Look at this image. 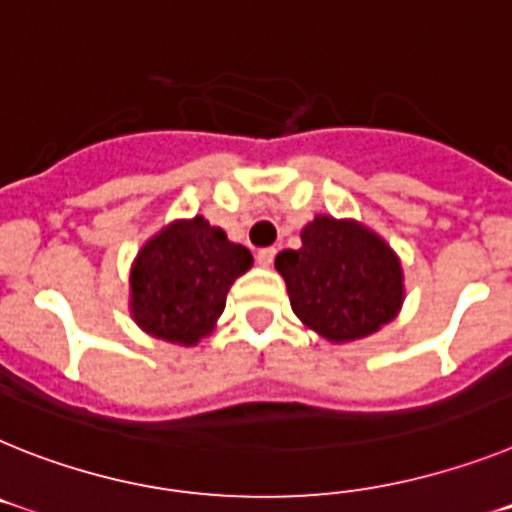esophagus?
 Returning <instances> with one entry per match:
<instances>
[{
    "label": "esophagus",
    "instance_id": "esophagus-1",
    "mask_svg": "<svg viewBox=\"0 0 512 512\" xmlns=\"http://www.w3.org/2000/svg\"><path fill=\"white\" fill-rule=\"evenodd\" d=\"M274 256H277V251H274V248H261V251L256 253V261H259V266L269 269V266L274 264Z\"/></svg>",
    "mask_w": 512,
    "mask_h": 512
}]
</instances>
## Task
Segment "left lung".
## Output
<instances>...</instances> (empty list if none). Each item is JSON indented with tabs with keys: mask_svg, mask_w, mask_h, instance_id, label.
<instances>
[{
	"mask_svg": "<svg viewBox=\"0 0 512 512\" xmlns=\"http://www.w3.org/2000/svg\"><path fill=\"white\" fill-rule=\"evenodd\" d=\"M298 251L274 259L305 329L331 344H347L381 331L404 305L399 253L368 225L316 214L300 230Z\"/></svg>",
	"mask_w": 512,
	"mask_h": 512,
	"instance_id": "obj_1",
	"label": "left lung"
}]
</instances>
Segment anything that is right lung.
<instances>
[{
  "instance_id": "1",
  "label": "right lung",
  "mask_w": 512,
  "mask_h": 512,
  "mask_svg": "<svg viewBox=\"0 0 512 512\" xmlns=\"http://www.w3.org/2000/svg\"><path fill=\"white\" fill-rule=\"evenodd\" d=\"M253 266L246 246L202 214L160 227L129 272V313L144 334L196 347L217 326L227 292Z\"/></svg>"
}]
</instances>
